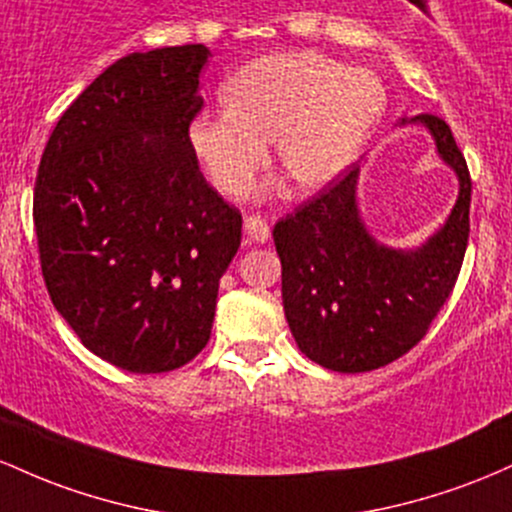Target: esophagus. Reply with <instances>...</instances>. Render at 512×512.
<instances>
[{
  "label": "esophagus",
  "instance_id": "obj_1",
  "mask_svg": "<svg viewBox=\"0 0 512 512\" xmlns=\"http://www.w3.org/2000/svg\"><path fill=\"white\" fill-rule=\"evenodd\" d=\"M244 232H246V237L254 241V244H266V241L271 239V227H268V222L263 220L261 215L246 217Z\"/></svg>",
  "mask_w": 512,
  "mask_h": 512
}]
</instances>
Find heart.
Returning a JSON list of instances; mask_svg holds the SVG:
<instances>
[{
  "mask_svg": "<svg viewBox=\"0 0 512 512\" xmlns=\"http://www.w3.org/2000/svg\"><path fill=\"white\" fill-rule=\"evenodd\" d=\"M227 113L198 116L188 142L212 186L229 198L249 193L268 166L297 191H319L353 162L384 111V89L365 70L331 57L280 53L249 62L222 86Z\"/></svg>",
  "mask_w": 512,
  "mask_h": 512,
  "instance_id": "obj_1",
  "label": "heart"
}]
</instances>
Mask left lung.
Wrapping results in <instances>:
<instances>
[{
  "label": "left lung",
  "instance_id": "left-lung-1",
  "mask_svg": "<svg viewBox=\"0 0 512 512\" xmlns=\"http://www.w3.org/2000/svg\"><path fill=\"white\" fill-rule=\"evenodd\" d=\"M442 162L459 179L450 217L418 249H392L367 232L358 210V166L273 229L283 266V309L297 346L333 372L394 363L426 336L450 297L469 241L472 179L450 125L421 113Z\"/></svg>",
  "mask_w": 512,
  "mask_h": 512
}]
</instances>
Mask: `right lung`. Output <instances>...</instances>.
Wrapping results in <instances>:
<instances>
[{
    "mask_svg": "<svg viewBox=\"0 0 512 512\" xmlns=\"http://www.w3.org/2000/svg\"><path fill=\"white\" fill-rule=\"evenodd\" d=\"M205 45L132 53L57 120L33 225L55 309L94 355L137 375L191 363L210 341L241 212L188 142Z\"/></svg>",
    "mask_w": 512,
    "mask_h": 512,
    "instance_id": "right-lung-1",
    "label": "right lung"
}]
</instances>
